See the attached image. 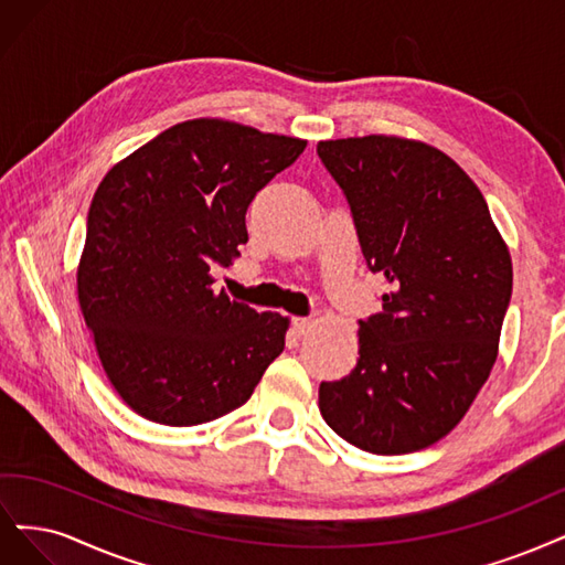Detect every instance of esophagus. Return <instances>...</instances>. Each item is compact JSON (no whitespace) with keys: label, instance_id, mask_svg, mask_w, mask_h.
Masks as SVG:
<instances>
[{"label":"esophagus","instance_id":"esophagus-1","mask_svg":"<svg viewBox=\"0 0 565 565\" xmlns=\"http://www.w3.org/2000/svg\"><path fill=\"white\" fill-rule=\"evenodd\" d=\"M312 329H315V319L312 317H296L294 319V331L298 335H305V333H309Z\"/></svg>","mask_w":565,"mask_h":565}]
</instances>
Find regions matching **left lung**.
I'll return each instance as SVG.
<instances>
[{
	"label": "left lung",
	"mask_w": 565,
	"mask_h": 565,
	"mask_svg": "<svg viewBox=\"0 0 565 565\" xmlns=\"http://www.w3.org/2000/svg\"><path fill=\"white\" fill-rule=\"evenodd\" d=\"M317 154L348 196L382 312L359 321V361L321 382L319 411L375 455L423 450L458 425L498 359L512 258L481 190L420 140H321Z\"/></svg>",
	"instance_id": "8db88e82"
}]
</instances>
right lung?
<instances>
[{
	"label": "right lung",
	"instance_id": "obj_1",
	"mask_svg": "<svg viewBox=\"0 0 565 565\" xmlns=\"http://www.w3.org/2000/svg\"><path fill=\"white\" fill-rule=\"evenodd\" d=\"M307 140L190 119L107 171L77 267L107 380L145 420L194 427L246 404L284 352L288 319L213 290L248 242V204Z\"/></svg>",
	"mask_w": 565,
	"mask_h": 565
}]
</instances>
